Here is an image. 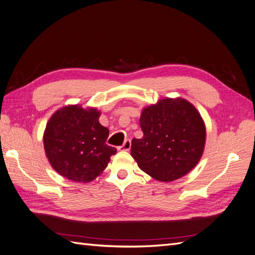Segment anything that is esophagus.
<instances>
[{"label": "esophagus", "instance_id": "esophagus-1", "mask_svg": "<svg viewBox=\"0 0 255 255\" xmlns=\"http://www.w3.org/2000/svg\"><path fill=\"white\" fill-rule=\"evenodd\" d=\"M130 147H131V141H130L129 139H127L125 142H124V144L122 145V146L120 147L121 150H129Z\"/></svg>", "mask_w": 255, "mask_h": 255}]
</instances>
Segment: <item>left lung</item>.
Returning <instances> with one entry per match:
<instances>
[{
    "instance_id": "left-lung-1",
    "label": "left lung",
    "mask_w": 255,
    "mask_h": 255,
    "mask_svg": "<svg viewBox=\"0 0 255 255\" xmlns=\"http://www.w3.org/2000/svg\"><path fill=\"white\" fill-rule=\"evenodd\" d=\"M142 139H132L131 156L139 168L160 181L190 172L204 150L206 130L198 110L181 98H165L142 111Z\"/></svg>"
}]
</instances>
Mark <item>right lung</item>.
<instances>
[{
	"label": "right lung",
	"mask_w": 255,
	"mask_h": 255,
	"mask_svg": "<svg viewBox=\"0 0 255 255\" xmlns=\"http://www.w3.org/2000/svg\"><path fill=\"white\" fill-rule=\"evenodd\" d=\"M100 112L67 106L49 120L43 146L52 168L67 179L89 183L103 172L116 154L106 143L109 129L99 123Z\"/></svg>",
	"instance_id": "1"
}]
</instances>
